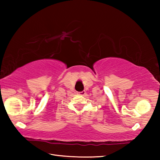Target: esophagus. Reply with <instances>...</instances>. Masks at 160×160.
<instances>
[{
    "label": "esophagus",
    "instance_id": "esophagus-1",
    "mask_svg": "<svg viewBox=\"0 0 160 160\" xmlns=\"http://www.w3.org/2000/svg\"><path fill=\"white\" fill-rule=\"evenodd\" d=\"M78 94H79V95H81V96H85L86 94V92L85 90L82 92H78Z\"/></svg>",
    "mask_w": 160,
    "mask_h": 160
}]
</instances>
